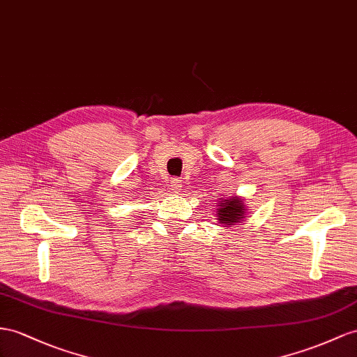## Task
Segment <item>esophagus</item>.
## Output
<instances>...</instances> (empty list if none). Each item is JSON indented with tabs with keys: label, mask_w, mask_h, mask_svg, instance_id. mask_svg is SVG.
I'll return each instance as SVG.
<instances>
[{
	"label": "esophagus",
	"mask_w": 357,
	"mask_h": 357,
	"mask_svg": "<svg viewBox=\"0 0 357 357\" xmlns=\"http://www.w3.org/2000/svg\"><path fill=\"white\" fill-rule=\"evenodd\" d=\"M170 188H172L173 191H179V190H182V182H181V179H178V178H173V179H172V182H170Z\"/></svg>",
	"instance_id": "34e87169"
}]
</instances>
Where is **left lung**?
Here are the masks:
<instances>
[{
    "instance_id": "8db88e82",
    "label": "left lung",
    "mask_w": 357,
    "mask_h": 357,
    "mask_svg": "<svg viewBox=\"0 0 357 357\" xmlns=\"http://www.w3.org/2000/svg\"><path fill=\"white\" fill-rule=\"evenodd\" d=\"M245 215V205L243 200L236 196L229 199H222L220 205L217 209V220L222 225H234L243 222Z\"/></svg>"
}]
</instances>
